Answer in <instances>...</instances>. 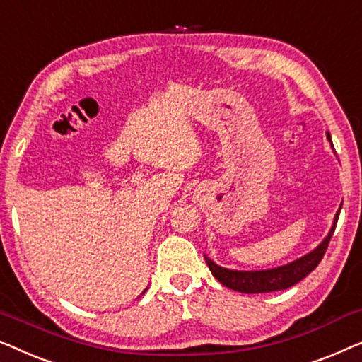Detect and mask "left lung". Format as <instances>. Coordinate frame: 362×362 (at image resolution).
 Listing matches in <instances>:
<instances>
[{
  "mask_svg": "<svg viewBox=\"0 0 362 362\" xmlns=\"http://www.w3.org/2000/svg\"><path fill=\"white\" fill-rule=\"evenodd\" d=\"M327 139L332 142V136L327 131ZM333 146V144H332ZM343 205V203H341ZM339 210L336 211L333 225L329 228V231L322 243L318 244L313 251L305 254V256L295 259V261L284 264V266L272 267V269H262V271H236V269H228L221 267L218 264L205 256L206 266L210 267L213 277L218 279V282H221L225 287L236 290V292L243 293H267V292H277V290H285L292 285L298 284L302 279L308 276L310 272L315 271V267L318 266L327 251L329 239H332L336 223L339 218Z\"/></svg>",
  "mask_w": 362,
  "mask_h": 362,
  "instance_id": "left-lung-1",
  "label": "left lung"
}]
</instances>
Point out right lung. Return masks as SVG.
I'll return each mask as SVG.
<instances>
[{
	"instance_id": "obj_1",
	"label": "right lung",
	"mask_w": 362,
	"mask_h": 362,
	"mask_svg": "<svg viewBox=\"0 0 362 362\" xmlns=\"http://www.w3.org/2000/svg\"><path fill=\"white\" fill-rule=\"evenodd\" d=\"M146 290H147V288H146ZM146 290H144V292H146ZM144 292H142V293H144Z\"/></svg>"
}]
</instances>
